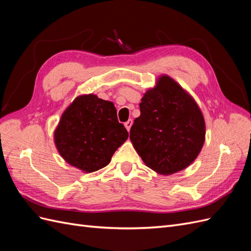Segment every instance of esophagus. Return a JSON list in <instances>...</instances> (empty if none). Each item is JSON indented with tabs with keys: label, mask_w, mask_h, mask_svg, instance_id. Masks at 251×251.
<instances>
[{
	"label": "esophagus",
	"mask_w": 251,
	"mask_h": 251,
	"mask_svg": "<svg viewBox=\"0 0 251 251\" xmlns=\"http://www.w3.org/2000/svg\"><path fill=\"white\" fill-rule=\"evenodd\" d=\"M132 125H133V120L132 119H128L126 123H125V126H126V128L128 132H130V130H131Z\"/></svg>",
	"instance_id": "esophagus-1"
}]
</instances>
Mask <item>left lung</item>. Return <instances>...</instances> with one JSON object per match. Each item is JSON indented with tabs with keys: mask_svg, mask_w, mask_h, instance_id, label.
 I'll list each match as a JSON object with an SVG mask.
<instances>
[{
	"mask_svg": "<svg viewBox=\"0 0 251 251\" xmlns=\"http://www.w3.org/2000/svg\"><path fill=\"white\" fill-rule=\"evenodd\" d=\"M139 107L130 139L146 165L161 175L191 165L205 141L204 117L193 96L169 75H161Z\"/></svg>",
	"mask_w": 251,
	"mask_h": 251,
	"instance_id": "1",
	"label": "left lung"
}]
</instances>
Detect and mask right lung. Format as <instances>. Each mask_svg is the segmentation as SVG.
I'll use <instances>...</instances> for the list:
<instances>
[{
	"label": "right lung",
	"mask_w": 251,
	"mask_h": 251,
	"mask_svg": "<svg viewBox=\"0 0 251 251\" xmlns=\"http://www.w3.org/2000/svg\"><path fill=\"white\" fill-rule=\"evenodd\" d=\"M128 137L118 123L115 105L95 94L79 95L62 114L54 143L66 162L83 173L107 166Z\"/></svg>",
	"instance_id": "obj_1"
}]
</instances>
